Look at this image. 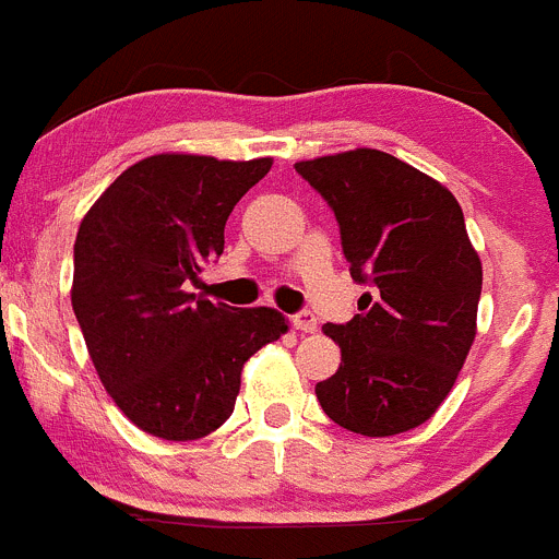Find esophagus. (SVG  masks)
<instances>
[{
	"label": "esophagus",
	"instance_id": "esophagus-1",
	"mask_svg": "<svg viewBox=\"0 0 559 559\" xmlns=\"http://www.w3.org/2000/svg\"><path fill=\"white\" fill-rule=\"evenodd\" d=\"M292 325H295L297 331L314 333V331H317V325H320V322H317L314 311H297V314L292 317Z\"/></svg>",
	"mask_w": 559,
	"mask_h": 559
}]
</instances>
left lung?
<instances>
[{
    "instance_id": "1",
    "label": "left lung",
    "mask_w": 559,
    "mask_h": 559,
    "mask_svg": "<svg viewBox=\"0 0 559 559\" xmlns=\"http://www.w3.org/2000/svg\"><path fill=\"white\" fill-rule=\"evenodd\" d=\"M295 170L328 201L353 281L369 286L361 314L325 325L342 364L317 383V400L344 430H414L447 400L477 328L483 267L461 203L374 148L297 162Z\"/></svg>"
}]
</instances>
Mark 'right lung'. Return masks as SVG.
Returning <instances> with one entry per match:
<instances>
[{"label": "right lung", "mask_w": 559, "mask_h": 559, "mask_svg": "<svg viewBox=\"0 0 559 559\" xmlns=\"http://www.w3.org/2000/svg\"><path fill=\"white\" fill-rule=\"evenodd\" d=\"M273 159L156 154L123 170L82 221L74 306L115 405L165 441H195L231 416L242 364L286 333L275 309L190 292L223 253L231 209Z\"/></svg>", "instance_id": "add662e5"}]
</instances>
